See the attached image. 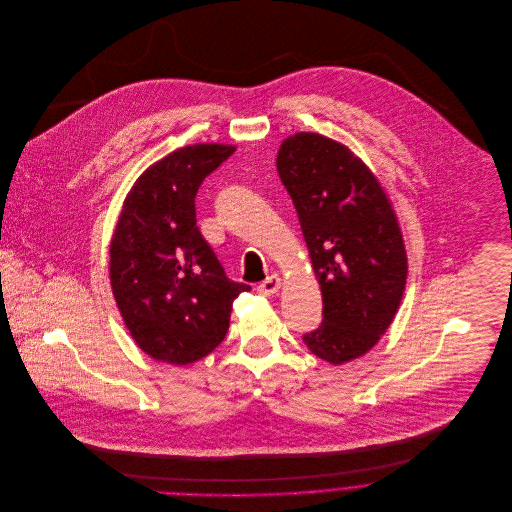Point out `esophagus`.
Segmentation results:
<instances>
[{
    "label": "esophagus",
    "instance_id": "esophagus-1",
    "mask_svg": "<svg viewBox=\"0 0 512 512\" xmlns=\"http://www.w3.org/2000/svg\"><path fill=\"white\" fill-rule=\"evenodd\" d=\"M282 288V278L278 274H272L268 276L260 286H258V292L264 293V295H274V293L280 292Z\"/></svg>",
    "mask_w": 512,
    "mask_h": 512
}]
</instances>
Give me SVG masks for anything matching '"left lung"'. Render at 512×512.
<instances>
[{"label": "left lung", "mask_w": 512, "mask_h": 512, "mask_svg": "<svg viewBox=\"0 0 512 512\" xmlns=\"http://www.w3.org/2000/svg\"><path fill=\"white\" fill-rule=\"evenodd\" d=\"M276 165L323 295V321L303 343L331 365L349 363L378 343L402 301L408 258L396 213L365 163L321 134L284 140Z\"/></svg>", "instance_id": "1"}]
</instances>
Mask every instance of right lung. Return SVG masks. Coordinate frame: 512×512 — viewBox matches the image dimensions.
<instances>
[{
  "label": "right lung",
  "mask_w": 512,
  "mask_h": 512,
  "mask_svg": "<svg viewBox=\"0 0 512 512\" xmlns=\"http://www.w3.org/2000/svg\"><path fill=\"white\" fill-rule=\"evenodd\" d=\"M234 146L181 147L147 167L110 242V284L136 345L151 359L191 365L213 353L232 301L250 286L226 278L197 226L195 197Z\"/></svg>",
  "instance_id": "add662e5"
}]
</instances>
